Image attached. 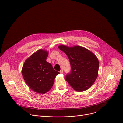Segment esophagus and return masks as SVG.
Here are the masks:
<instances>
[{"label": "esophagus", "instance_id": "1", "mask_svg": "<svg viewBox=\"0 0 123 123\" xmlns=\"http://www.w3.org/2000/svg\"><path fill=\"white\" fill-rule=\"evenodd\" d=\"M60 72L61 73H64V70H63L62 69V70L60 71V72Z\"/></svg>", "mask_w": 123, "mask_h": 123}]
</instances>
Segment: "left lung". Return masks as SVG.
I'll return each instance as SVG.
<instances>
[{
	"label": "left lung",
	"instance_id": "8db88e82",
	"mask_svg": "<svg viewBox=\"0 0 123 123\" xmlns=\"http://www.w3.org/2000/svg\"><path fill=\"white\" fill-rule=\"evenodd\" d=\"M67 54L71 65L70 72L65 76L66 81L77 91H83L94 84L98 75L99 62L96 56L80 46L58 47Z\"/></svg>",
	"mask_w": 123,
	"mask_h": 123
}]
</instances>
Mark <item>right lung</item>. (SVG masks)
I'll return each mask as SVG.
<instances>
[{
    "instance_id": "1",
    "label": "right lung",
    "mask_w": 123,
    "mask_h": 123,
    "mask_svg": "<svg viewBox=\"0 0 123 123\" xmlns=\"http://www.w3.org/2000/svg\"><path fill=\"white\" fill-rule=\"evenodd\" d=\"M48 53L39 50L33 53L24 63L22 74L25 81L33 91L44 94L52 87L59 72L46 61Z\"/></svg>"
}]
</instances>
